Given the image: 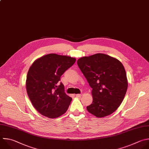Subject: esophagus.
<instances>
[{
	"instance_id": "esophagus-1",
	"label": "esophagus",
	"mask_w": 149,
	"mask_h": 149,
	"mask_svg": "<svg viewBox=\"0 0 149 149\" xmlns=\"http://www.w3.org/2000/svg\"><path fill=\"white\" fill-rule=\"evenodd\" d=\"M81 96H82V94H76V96L77 97H81Z\"/></svg>"
}]
</instances>
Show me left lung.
<instances>
[{"label": "left lung", "mask_w": 149, "mask_h": 149, "mask_svg": "<svg viewBox=\"0 0 149 149\" xmlns=\"http://www.w3.org/2000/svg\"><path fill=\"white\" fill-rule=\"evenodd\" d=\"M78 65L92 88V104L87 111L97 118L113 113L122 104L128 82L125 68L118 59L97 53L83 57Z\"/></svg>", "instance_id": "obj_1"}]
</instances>
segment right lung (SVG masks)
<instances>
[{"label":"right lung","mask_w":149,"mask_h":149,"mask_svg":"<svg viewBox=\"0 0 149 149\" xmlns=\"http://www.w3.org/2000/svg\"><path fill=\"white\" fill-rule=\"evenodd\" d=\"M67 56L49 54L34 61L26 78V90L34 108L42 115L56 118L66 112L72 98L64 92L61 76L75 62Z\"/></svg>","instance_id":"right-lung-1"}]
</instances>
